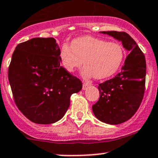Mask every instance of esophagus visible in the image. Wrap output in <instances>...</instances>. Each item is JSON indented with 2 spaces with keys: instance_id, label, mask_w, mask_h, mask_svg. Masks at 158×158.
Returning a JSON list of instances; mask_svg holds the SVG:
<instances>
[{
  "instance_id": "esophagus-1",
  "label": "esophagus",
  "mask_w": 158,
  "mask_h": 158,
  "mask_svg": "<svg viewBox=\"0 0 158 158\" xmlns=\"http://www.w3.org/2000/svg\"><path fill=\"white\" fill-rule=\"evenodd\" d=\"M91 86V84H89V83L84 82V84H83V89L84 90L87 89L89 86Z\"/></svg>"
}]
</instances>
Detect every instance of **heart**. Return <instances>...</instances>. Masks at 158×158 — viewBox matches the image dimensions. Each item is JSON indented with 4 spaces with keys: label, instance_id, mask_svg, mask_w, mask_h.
<instances>
[{
    "label": "heart",
    "instance_id": "b5f03b06",
    "mask_svg": "<svg viewBox=\"0 0 158 158\" xmlns=\"http://www.w3.org/2000/svg\"><path fill=\"white\" fill-rule=\"evenodd\" d=\"M124 59V50L117 43L108 42L92 36L80 37L73 40L72 47L63 45L60 51L62 65L72 72L83 64L85 77L107 78L116 73Z\"/></svg>",
    "mask_w": 158,
    "mask_h": 158
}]
</instances>
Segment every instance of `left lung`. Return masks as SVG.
Masks as SVG:
<instances>
[{
	"mask_svg": "<svg viewBox=\"0 0 158 158\" xmlns=\"http://www.w3.org/2000/svg\"><path fill=\"white\" fill-rule=\"evenodd\" d=\"M122 42L128 51L125 64L112 79L98 84L100 98L93 105L98 119L110 125L127 121L135 114L144 96L146 63L144 54L125 32L103 31Z\"/></svg>",
	"mask_w": 158,
	"mask_h": 158,
	"instance_id": "obj_1",
	"label": "left lung"
}]
</instances>
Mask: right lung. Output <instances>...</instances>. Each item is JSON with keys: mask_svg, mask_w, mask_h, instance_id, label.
<instances>
[{"mask_svg": "<svg viewBox=\"0 0 158 158\" xmlns=\"http://www.w3.org/2000/svg\"><path fill=\"white\" fill-rule=\"evenodd\" d=\"M60 55L52 37L19 43L12 54L8 78L14 101L34 123L48 125L61 119L71 95L82 89L81 80L60 65Z\"/></svg>", "mask_w": 158, "mask_h": 158, "instance_id": "obj_1", "label": "right lung"}]
</instances>
